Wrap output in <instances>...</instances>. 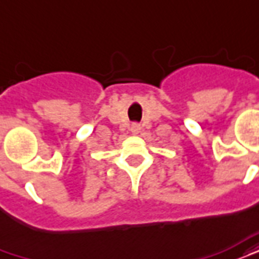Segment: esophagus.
<instances>
[{"instance_id": "34e87169", "label": "esophagus", "mask_w": 259, "mask_h": 259, "mask_svg": "<svg viewBox=\"0 0 259 259\" xmlns=\"http://www.w3.org/2000/svg\"><path fill=\"white\" fill-rule=\"evenodd\" d=\"M139 130H140V124H137V123L132 124V132H133V133H137Z\"/></svg>"}]
</instances>
